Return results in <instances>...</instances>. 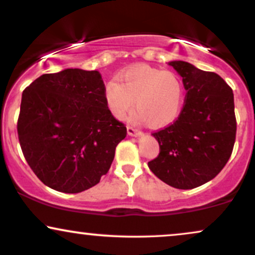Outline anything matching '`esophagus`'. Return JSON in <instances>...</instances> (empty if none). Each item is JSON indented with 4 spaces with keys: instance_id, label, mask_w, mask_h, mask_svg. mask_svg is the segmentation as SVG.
<instances>
[{
    "instance_id": "1",
    "label": "esophagus",
    "mask_w": 255,
    "mask_h": 255,
    "mask_svg": "<svg viewBox=\"0 0 255 255\" xmlns=\"http://www.w3.org/2000/svg\"><path fill=\"white\" fill-rule=\"evenodd\" d=\"M127 131H128V135L130 136H140L141 134V130L137 129V128H134V127H127Z\"/></svg>"
}]
</instances>
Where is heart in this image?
<instances>
[{
    "mask_svg": "<svg viewBox=\"0 0 255 255\" xmlns=\"http://www.w3.org/2000/svg\"><path fill=\"white\" fill-rule=\"evenodd\" d=\"M118 81L104 89L106 104L116 119L130 113L134 101L140 118L151 127L170 124L179 113L183 85L174 73L139 65L120 73Z\"/></svg>",
    "mask_w": 255,
    "mask_h": 255,
    "instance_id": "obj_1",
    "label": "heart"
}]
</instances>
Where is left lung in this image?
<instances>
[{
    "label": "left lung",
    "mask_w": 255,
    "mask_h": 255,
    "mask_svg": "<svg viewBox=\"0 0 255 255\" xmlns=\"http://www.w3.org/2000/svg\"><path fill=\"white\" fill-rule=\"evenodd\" d=\"M168 65L183 78L185 103L172 125L152 134L160 153L148 167L167 185L189 190L215 178L231 158L236 134L234 94L216 73L182 60Z\"/></svg>",
    "instance_id": "8db88e82"
}]
</instances>
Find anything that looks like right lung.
Returning <instances> with one entry per match:
<instances>
[{"mask_svg":"<svg viewBox=\"0 0 255 255\" xmlns=\"http://www.w3.org/2000/svg\"><path fill=\"white\" fill-rule=\"evenodd\" d=\"M101 73L66 69L22 93L17 134L24 158L48 188L77 194L100 183L127 128L104 100Z\"/></svg>","mask_w":255,"mask_h":255,"instance_id":"add662e5","label":"right lung"}]
</instances>
